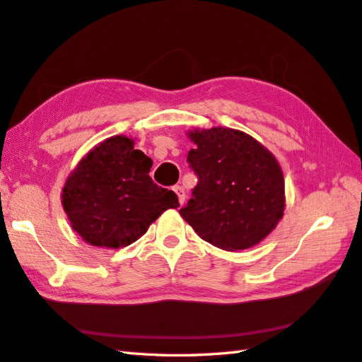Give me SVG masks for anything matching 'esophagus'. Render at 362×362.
I'll return each instance as SVG.
<instances>
[{
    "label": "esophagus",
    "instance_id": "34e87169",
    "mask_svg": "<svg viewBox=\"0 0 362 362\" xmlns=\"http://www.w3.org/2000/svg\"><path fill=\"white\" fill-rule=\"evenodd\" d=\"M174 192H175V194H177V197H179V204L183 205V204H185V197H187V196H185L183 187H180V185H175V187H174Z\"/></svg>",
    "mask_w": 362,
    "mask_h": 362
}]
</instances>
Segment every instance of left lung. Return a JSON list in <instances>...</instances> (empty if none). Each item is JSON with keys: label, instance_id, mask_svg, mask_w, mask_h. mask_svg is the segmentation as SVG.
I'll return each mask as SVG.
<instances>
[{"label": "left lung", "instance_id": "8db88e82", "mask_svg": "<svg viewBox=\"0 0 362 362\" xmlns=\"http://www.w3.org/2000/svg\"><path fill=\"white\" fill-rule=\"evenodd\" d=\"M188 137L196 145L188 163L199 182L180 216L217 248L257 245L284 216L285 183L276 157L238 129H194Z\"/></svg>", "mask_w": 362, "mask_h": 362}]
</instances>
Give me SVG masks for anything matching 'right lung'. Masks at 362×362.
I'll list each match as a JSON object with an SVG mask.
<instances>
[{
    "label": "right lung",
    "mask_w": 362,
    "mask_h": 362,
    "mask_svg": "<svg viewBox=\"0 0 362 362\" xmlns=\"http://www.w3.org/2000/svg\"><path fill=\"white\" fill-rule=\"evenodd\" d=\"M151 166L153 160L124 136L92 148L62 192L72 230L100 248L117 250L140 239L163 211L179 206L174 191L149 177Z\"/></svg>",
    "instance_id": "obj_1"
}]
</instances>
